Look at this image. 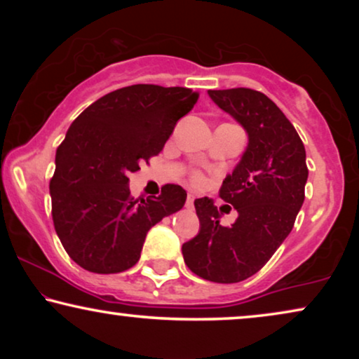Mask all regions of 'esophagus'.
<instances>
[{
    "label": "esophagus",
    "instance_id": "obj_1",
    "mask_svg": "<svg viewBox=\"0 0 359 359\" xmlns=\"http://www.w3.org/2000/svg\"><path fill=\"white\" fill-rule=\"evenodd\" d=\"M194 205V196L193 194H188V198H186V208L191 209Z\"/></svg>",
    "mask_w": 359,
    "mask_h": 359
}]
</instances>
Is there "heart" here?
Returning a JSON list of instances; mask_svg holds the SVG:
<instances>
[{"label":"heart","instance_id":"obj_1","mask_svg":"<svg viewBox=\"0 0 359 359\" xmlns=\"http://www.w3.org/2000/svg\"><path fill=\"white\" fill-rule=\"evenodd\" d=\"M204 181V176L201 175V173H194L193 175V183H196V184H201Z\"/></svg>","mask_w":359,"mask_h":359}]
</instances>
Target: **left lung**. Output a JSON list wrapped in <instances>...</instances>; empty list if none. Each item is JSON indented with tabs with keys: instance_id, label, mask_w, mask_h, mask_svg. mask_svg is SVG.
Segmentation results:
<instances>
[{
	"instance_id": "obj_1",
	"label": "left lung",
	"mask_w": 359,
	"mask_h": 359,
	"mask_svg": "<svg viewBox=\"0 0 359 359\" xmlns=\"http://www.w3.org/2000/svg\"><path fill=\"white\" fill-rule=\"evenodd\" d=\"M209 96L248 134L242 160L219 189L238 217L225 227L212 199H196L199 233L181 250L186 266L199 278L230 284L258 273L291 233L309 170L297 130L266 95L232 88L209 90Z\"/></svg>"
}]
</instances>
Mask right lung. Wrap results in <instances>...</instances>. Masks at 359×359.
Segmentation results:
<instances>
[{"instance_id":"1","label":"right lung","mask_w":359,"mask_h":359,"mask_svg":"<svg viewBox=\"0 0 359 359\" xmlns=\"http://www.w3.org/2000/svg\"><path fill=\"white\" fill-rule=\"evenodd\" d=\"M198 97L189 88L132 85L107 93L72 122L48 188L53 227L83 269L114 274L132 268L147 232L183 208L186 191L178 184L134 199L127 183L163 150Z\"/></svg>"}]
</instances>
